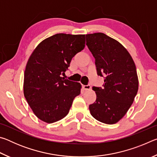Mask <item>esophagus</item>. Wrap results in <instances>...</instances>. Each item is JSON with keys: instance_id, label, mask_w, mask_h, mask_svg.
Segmentation results:
<instances>
[{"instance_id": "esophagus-1", "label": "esophagus", "mask_w": 157, "mask_h": 157, "mask_svg": "<svg viewBox=\"0 0 157 157\" xmlns=\"http://www.w3.org/2000/svg\"><path fill=\"white\" fill-rule=\"evenodd\" d=\"M91 86H90L89 84H88V85H84L83 86V89H84V90H90L91 89Z\"/></svg>"}]
</instances>
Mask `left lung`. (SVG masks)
I'll use <instances>...</instances> for the list:
<instances>
[{
	"mask_svg": "<svg viewBox=\"0 0 157 157\" xmlns=\"http://www.w3.org/2000/svg\"><path fill=\"white\" fill-rule=\"evenodd\" d=\"M86 39L98 75L105 76L103 88L93 87L96 100L89 105L90 113L101 123L115 124L125 115L137 94L136 66L125 48L105 34H86Z\"/></svg>",
	"mask_w": 157,
	"mask_h": 157,
	"instance_id": "obj_1",
	"label": "left lung"
}]
</instances>
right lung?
Here are the masks:
<instances>
[{"label": "right lung", "instance_id": "obj_1", "mask_svg": "<svg viewBox=\"0 0 157 157\" xmlns=\"http://www.w3.org/2000/svg\"><path fill=\"white\" fill-rule=\"evenodd\" d=\"M85 47V34H56L42 41L25 66L23 94L35 116L47 123L67 115L80 94L79 82L65 79L71 61Z\"/></svg>", "mask_w": 157, "mask_h": 157}]
</instances>
